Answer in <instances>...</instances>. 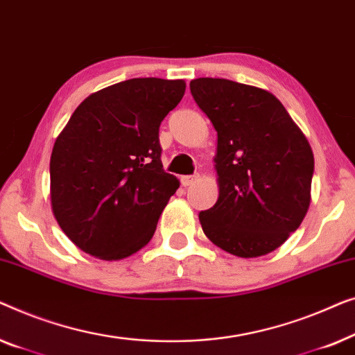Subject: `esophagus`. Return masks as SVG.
Returning a JSON list of instances; mask_svg holds the SVG:
<instances>
[{
    "label": "esophagus",
    "mask_w": 355,
    "mask_h": 355,
    "mask_svg": "<svg viewBox=\"0 0 355 355\" xmlns=\"http://www.w3.org/2000/svg\"><path fill=\"white\" fill-rule=\"evenodd\" d=\"M199 180V175L198 173H194V175H183L182 178H180V182H182L183 187H189V184L196 183Z\"/></svg>",
    "instance_id": "34e87169"
}]
</instances>
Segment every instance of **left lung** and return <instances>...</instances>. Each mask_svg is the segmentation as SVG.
I'll return each mask as SVG.
<instances>
[{
    "label": "left lung",
    "mask_w": 355,
    "mask_h": 355,
    "mask_svg": "<svg viewBox=\"0 0 355 355\" xmlns=\"http://www.w3.org/2000/svg\"><path fill=\"white\" fill-rule=\"evenodd\" d=\"M189 89L217 132L218 199L199 212L204 233L233 256H266L306 217L311 144L266 89L209 77L191 80Z\"/></svg>",
    "instance_id": "left-lung-1"
}]
</instances>
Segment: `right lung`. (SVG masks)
Wrapping results in <instances>:
<instances>
[{
    "mask_svg": "<svg viewBox=\"0 0 355 355\" xmlns=\"http://www.w3.org/2000/svg\"><path fill=\"white\" fill-rule=\"evenodd\" d=\"M183 80L130 78L89 94L54 143L49 175L59 227L82 251L119 261L146 246L180 187L162 168L159 127Z\"/></svg>",
    "mask_w": 355,
    "mask_h": 355,
    "instance_id": "add662e5",
    "label": "right lung"
}]
</instances>
